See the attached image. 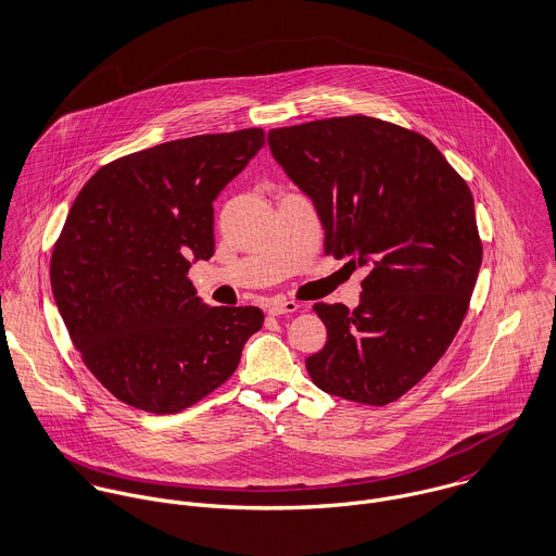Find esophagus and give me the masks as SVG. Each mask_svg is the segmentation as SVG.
Listing matches in <instances>:
<instances>
[{
    "instance_id": "obj_1",
    "label": "esophagus",
    "mask_w": 556,
    "mask_h": 556,
    "mask_svg": "<svg viewBox=\"0 0 556 556\" xmlns=\"http://www.w3.org/2000/svg\"><path fill=\"white\" fill-rule=\"evenodd\" d=\"M298 308H300L298 302H271L267 306V313L271 317H280V315H293V313H298Z\"/></svg>"
}]
</instances>
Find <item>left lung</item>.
Listing matches in <instances>:
<instances>
[{
	"mask_svg": "<svg viewBox=\"0 0 556 556\" xmlns=\"http://www.w3.org/2000/svg\"><path fill=\"white\" fill-rule=\"evenodd\" d=\"M267 143L313 201L325 252L368 269L355 311L315 304L327 342L308 375L331 396L394 402L469 311L481 267L471 190L426 137L366 115L274 128Z\"/></svg>",
	"mask_w": 556,
	"mask_h": 556,
	"instance_id": "8db88e82",
	"label": "left lung"
}]
</instances>
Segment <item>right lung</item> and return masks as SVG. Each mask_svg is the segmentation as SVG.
<instances>
[{
    "mask_svg": "<svg viewBox=\"0 0 556 556\" xmlns=\"http://www.w3.org/2000/svg\"><path fill=\"white\" fill-rule=\"evenodd\" d=\"M265 146L261 128L113 160L83 186L51 256V289L85 366L117 400L179 413L220 388L263 325L207 306L188 269L214 254V201Z\"/></svg>",
    "mask_w": 556,
    "mask_h": 556,
    "instance_id": "right-lung-1",
    "label": "right lung"
}]
</instances>
